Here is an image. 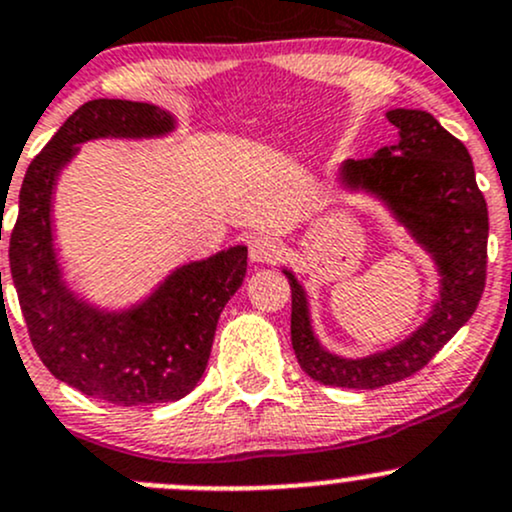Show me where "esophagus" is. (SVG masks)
Returning a JSON list of instances; mask_svg holds the SVG:
<instances>
[{"label": "esophagus", "instance_id": "esophagus-1", "mask_svg": "<svg viewBox=\"0 0 512 512\" xmlns=\"http://www.w3.org/2000/svg\"><path fill=\"white\" fill-rule=\"evenodd\" d=\"M284 255V245L272 235H257L250 240V260L252 262H279Z\"/></svg>", "mask_w": 512, "mask_h": 512}]
</instances>
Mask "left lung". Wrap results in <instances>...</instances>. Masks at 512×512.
Listing matches in <instances>:
<instances>
[{"mask_svg":"<svg viewBox=\"0 0 512 512\" xmlns=\"http://www.w3.org/2000/svg\"><path fill=\"white\" fill-rule=\"evenodd\" d=\"M386 119L401 140L364 160H347L342 184L379 196L430 252L442 277L440 301L411 338L376 355L345 359L316 340L306 291L284 269L291 284L296 359L311 379L340 389H381L420 372L474 316L486 286L488 209L469 150L428 111L393 109Z\"/></svg>","mask_w":512,"mask_h":512,"instance_id":"8db88e82","label":"left lung"}]
</instances>
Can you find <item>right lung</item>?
<instances>
[{
    "instance_id": "add662e5",
    "label": "right lung",
    "mask_w": 512,
    "mask_h": 512,
    "mask_svg": "<svg viewBox=\"0 0 512 512\" xmlns=\"http://www.w3.org/2000/svg\"><path fill=\"white\" fill-rule=\"evenodd\" d=\"M172 128V114L143 101L82 104L28 165L9 238L11 279L41 362L55 379L114 406L177 401L199 384L218 316L245 279L247 247L174 269L131 311H99L60 277L50 228L55 179L84 140L153 138Z\"/></svg>"
}]
</instances>
